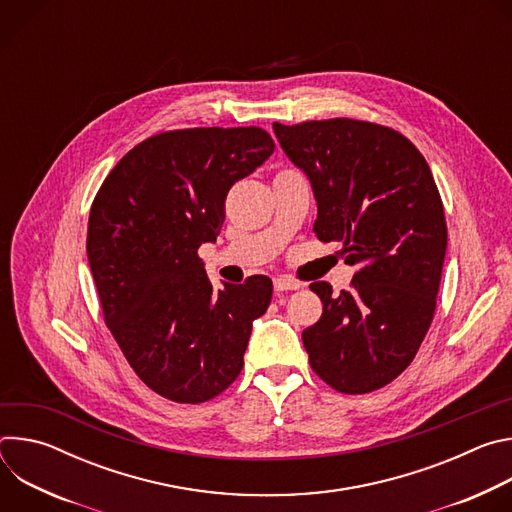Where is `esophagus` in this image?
I'll list each match as a JSON object with an SVG mask.
<instances>
[{
    "instance_id": "34e87169",
    "label": "esophagus",
    "mask_w": 512,
    "mask_h": 512,
    "mask_svg": "<svg viewBox=\"0 0 512 512\" xmlns=\"http://www.w3.org/2000/svg\"><path fill=\"white\" fill-rule=\"evenodd\" d=\"M273 287H275V291H287V289H300L302 283L296 279H289V277H275Z\"/></svg>"
}]
</instances>
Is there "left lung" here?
Wrapping results in <instances>:
<instances>
[{
  "label": "left lung",
  "instance_id": "8db88e82",
  "mask_svg": "<svg viewBox=\"0 0 512 512\" xmlns=\"http://www.w3.org/2000/svg\"><path fill=\"white\" fill-rule=\"evenodd\" d=\"M287 158L306 172L322 243L356 267L348 291L310 285L322 318L302 340L314 373L346 395L377 391L415 358L435 312L448 227L440 190L399 131L348 117L273 123Z\"/></svg>",
  "mask_w": 512,
  "mask_h": 512
}]
</instances>
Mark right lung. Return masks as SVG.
Segmentation results:
<instances>
[{
    "label": "right lung",
    "instance_id": "obj_1",
    "mask_svg": "<svg viewBox=\"0 0 512 512\" xmlns=\"http://www.w3.org/2000/svg\"><path fill=\"white\" fill-rule=\"evenodd\" d=\"M275 150L261 127H194L137 143L101 184L87 255L107 328L135 375L176 403H204L239 377L271 279L214 289L198 247L216 241L231 186Z\"/></svg>",
    "mask_w": 512,
    "mask_h": 512
}]
</instances>
